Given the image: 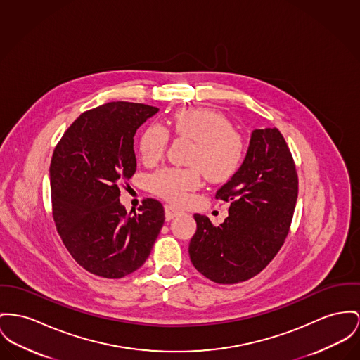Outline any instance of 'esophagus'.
Segmentation results:
<instances>
[{
    "instance_id": "obj_1",
    "label": "esophagus",
    "mask_w": 360,
    "mask_h": 360,
    "mask_svg": "<svg viewBox=\"0 0 360 360\" xmlns=\"http://www.w3.org/2000/svg\"><path fill=\"white\" fill-rule=\"evenodd\" d=\"M180 214H183L181 210H179V209H176V207H173L170 205L165 206V217H167L168 221L172 219V218H174V217L180 216Z\"/></svg>"
}]
</instances>
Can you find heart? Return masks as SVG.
I'll return each mask as SVG.
<instances>
[{
	"instance_id": "1",
	"label": "heart",
	"mask_w": 360,
	"mask_h": 360,
	"mask_svg": "<svg viewBox=\"0 0 360 360\" xmlns=\"http://www.w3.org/2000/svg\"><path fill=\"white\" fill-rule=\"evenodd\" d=\"M173 132L193 141L188 164L191 168H164L150 177V190L170 203H183L188 192L200 186V170L212 183L229 180L243 162L244 143L232 124L219 112L191 108L174 113ZM169 143V132L161 124H150L141 135L139 154L144 164L158 162Z\"/></svg>"
}]
</instances>
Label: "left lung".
I'll list each match as a JSON object with an SVG mask.
<instances>
[{
  "mask_svg": "<svg viewBox=\"0 0 360 360\" xmlns=\"http://www.w3.org/2000/svg\"><path fill=\"white\" fill-rule=\"evenodd\" d=\"M297 173L277 128L254 129L239 170L216 193L229 202L218 226L195 214L188 247L195 269L217 284H238L261 273L284 244L297 199Z\"/></svg>",
  "mask_w": 360,
  "mask_h": 360,
  "instance_id": "left-lung-1",
  "label": "left lung"
}]
</instances>
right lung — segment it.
I'll return each instance as SVG.
<instances>
[{
    "label": "right lung",
    "instance_id": "right-lung-1",
    "mask_svg": "<svg viewBox=\"0 0 360 360\" xmlns=\"http://www.w3.org/2000/svg\"><path fill=\"white\" fill-rule=\"evenodd\" d=\"M160 109L109 102L82 113L56 146L50 164L53 218L73 259L87 271L121 278L148 258L165 221L161 202L139 213L120 203V183L136 172L134 136Z\"/></svg>",
    "mask_w": 360,
    "mask_h": 360
}]
</instances>
